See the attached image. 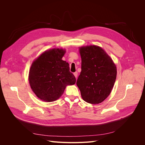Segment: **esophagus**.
<instances>
[{
    "mask_svg": "<svg viewBox=\"0 0 145 145\" xmlns=\"http://www.w3.org/2000/svg\"><path fill=\"white\" fill-rule=\"evenodd\" d=\"M73 74H74V76H75V77H76V78H77V75H78V72L76 71V72H74Z\"/></svg>",
    "mask_w": 145,
    "mask_h": 145,
    "instance_id": "obj_1",
    "label": "esophagus"
}]
</instances>
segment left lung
Returning a JSON list of instances; mask_svg holds the SVG:
<instances>
[{
    "instance_id": "1",
    "label": "left lung",
    "mask_w": 145,
    "mask_h": 145,
    "mask_svg": "<svg viewBox=\"0 0 145 145\" xmlns=\"http://www.w3.org/2000/svg\"><path fill=\"white\" fill-rule=\"evenodd\" d=\"M79 50L82 71L76 84L83 100L100 103L111 93L116 79V67L102 48L91 45Z\"/></svg>"
}]
</instances>
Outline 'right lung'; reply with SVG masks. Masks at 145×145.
<instances>
[{
  "mask_svg": "<svg viewBox=\"0 0 145 145\" xmlns=\"http://www.w3.org/2000/svg\"><path fill=\"white\" fill-rule=\"evenodd\" d=\"M62 49H52L42 53L32 63L29 72V84L34 93L47 102L58 99L67 85L76 83L69 64L62 60Z\"/></svg>",
  "mask_w": 145,
  "mask_h": 145,
  "instance_id": "obj_1",
  "label": "right lung"
}]
</instances>
